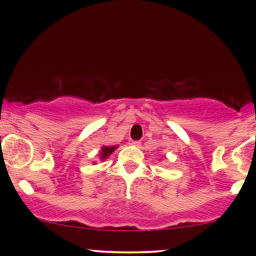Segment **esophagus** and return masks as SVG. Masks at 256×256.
I'll return each mask as SVG.
<instances>
[{"label": "esophagus", "instance_id": "1", "mask_svg": "<svg viewBox=\"0 0 256 256\" xmlns=\"http://www.w3.org/2000/svg\"><path fill=\"white\" fill-rule=\"evenodd\" d=\"M132 146H140V140H132Z\"/></svg>", "mask_w": 256, "mask_h": 256}]
</instances>
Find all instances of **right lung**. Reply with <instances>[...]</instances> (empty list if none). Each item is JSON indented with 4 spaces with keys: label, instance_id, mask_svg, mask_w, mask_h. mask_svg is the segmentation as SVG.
Masks as SVG:
<instances>
[{
    "label": "right lung",
    "instance_id": "1",
    "mask_svg": "<svg viewBox=\"0 0 256 256\" xmlns=\"http://www.w3.org/2000/svg\"><path fill=\"white\" fill-rule=\"evenodd\" d=\"M116 146H104V148H102V152H101V158H106L108 155H110L112 152L116 150Z\"/></svg>",
    "mask_w": 256,
    "mask_h": 256
}]
</instances>
